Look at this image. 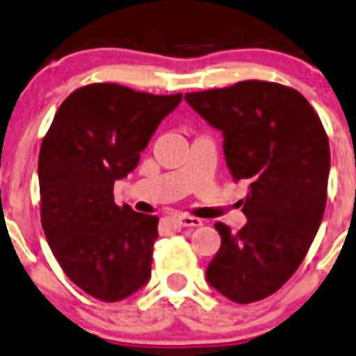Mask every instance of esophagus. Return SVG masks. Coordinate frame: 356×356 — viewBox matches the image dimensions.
I'll use <instances>...</instances> for the list:
<instances>
[{
    "label": "esophagus",
    "instance_id": "1",
    "mask_svg": "<svg viewBox=\"0 0 356 356\" xmlns=\"http://www.w3.org/2000/svg\"><path fill=\"white\" fill-rule=\"evenodd\" d=\"M177 222L179 226H183V228H199V226H202V221H200L199 218H193V216H178L177 218Z\"/></svg>",
    "mask_w": 356,
    "mask_h": 356
}]
</instances>
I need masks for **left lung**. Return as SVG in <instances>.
<instances>
[{
  "instance_id": "8db88e82",
  "label": "left lung",
  "mask_w": 356,
  "mask_h": 356,
  "mask_svg": "<svg viewBox=\"0 0 356 356\" xmlns=\"http://www.w3.org/2000/svg\"><path fill=\"white\" fill-rule=\"evenodd\" d=\"M186 102L225 137L233 178L250 186L247 225L232 233L216 222L221 248L209 284L234 303L267 298L305 259L327 200L331 152L321 118L298 90L264 80L185 94Z\"/></svg>"
}]
</instances>
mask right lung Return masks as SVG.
<instances>
[{"instance_id":"add662e5","label":"right lung","mask_w":356,"mask_h":356,"mask_svg":"<svg viewBox=\"0 0 356 356\" xmlns=\"http://www.w3.org/2000/svg\"><path fill=\"white\" fill-rule=\"evenodd\" d=\"M181 94L89 83L61 102L39 152L41 222L65 274L87 295L120 302L151 277L157 216L115 204L113 186L137 168Z\"/></svg>"}]
</instances>
